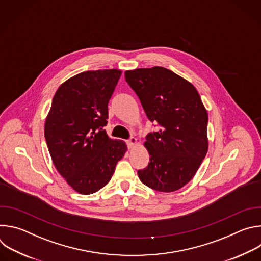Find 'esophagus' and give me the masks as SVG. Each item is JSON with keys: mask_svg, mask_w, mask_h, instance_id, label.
Listing matches in <instances>:
<instances>
[{"mask_svg": "<svg viewBox=\"0 0 261 261\" xmlns=\"http://www.w3.org/2000/svg\"><path fill=\"white\" fill-rule=\"evenodd\" d=\"M137 143V139L135 137H131L129 140H127V145L129 148H132Z\"/></svg>", "mask_w": 261, "mask_h": 261, "instance_id": "esophagus-1", "label": "esophagus"}]
</instances>
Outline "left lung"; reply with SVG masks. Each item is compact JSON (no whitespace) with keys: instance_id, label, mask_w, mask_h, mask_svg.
Returning <instances> with one entry per match:
<instances>
[{"instance_id":"left-lung-1","label":"left lung","mask_w":261,"mask_h":261,"mask_svg":"<svg viewBox=\"0 0 261 261\" xmlns=\"http://www.w3.org/2000/svg\"><path fill=\"white\" fill-rule=\"evenodd\" d=\"M125 79L147 119L160 126L145 137L151 157L138 170L139 179L156 191H176L192 179L207 153L206 109L194 86L166 68L126 71Z\"/></svg>"}]
</instances>
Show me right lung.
<instances>
[{
  "instance_id": "add662e5",
  "label": "right lung",
  "mask_w": 261,
  "mask_h": 261,
  "mask_svg": "<svg viewBox=\"0 0 261 261\" xmlns=\"http://www.w3.org/2000/svg\"><path fill=\"white\" fill-rule=\"evenodd\" d=\"M122 71H86L56 92L44 126L49 154L59 173L76 192L92 194L113 176L127 145L103 129L107 105Z\"/></svg>"
}]
</instances>
